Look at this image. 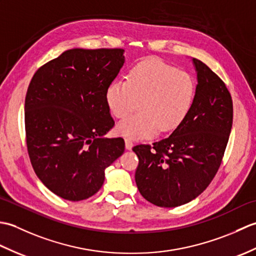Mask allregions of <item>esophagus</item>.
<instances>
[{"mask_svg": "<svg viewBox=\"0 0 256 256\" xmlns=\"http://www.w3.org/2000/svg\"><path fill=\"white\" fill-rule=\"evenodd\" d=\"M125 148H126V150H132V148H133V142L131 140H128V138H125Z\"/></svg>", "mask_w": 256, "mask_h": 256, "instance_id": "34e87169", "label": "esophagus"}]
</instances>
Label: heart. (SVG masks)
Segmentation results:
<instances>
[{"label": "heart", "instance_id": "1", "mask_svg": "<svg viewBox=\"0 0 256 256\" xmlns=\"http://www.w3.org/2000/svg\"><path fill=\"white\" fill-rule=\"evenodd\" d=\"M197 84L192 74L158 59L150 58L130 70L126 80H114L108 86L106 101L118 118V132L132 140L152 138L160 131L177 128L192 110Z\"/></svg>", "mask_w": 256, "mask_h": 256}]
</instances>
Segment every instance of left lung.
I'll list each match as a JSON object with an SVG mask.
<instances>
[{
    "mask_svg": "<svg viewBox=\"0 0 256 256\" xmlns=\"http://www.w3.org/2000/svg\"><path fill=\"white\" fill-rule=\"evenodd\" d=\"M197 91L192 110L170 136L133 148L138 157L135 182L150 204L172 208L206 190L224 158L232 128L233 103L224 81L192 59Z\"/></svg>",
    "mask_w": 256,
    "mask_h": 256,
    "instance_id": "1",
    "label": "left lung"
}]
</instances>
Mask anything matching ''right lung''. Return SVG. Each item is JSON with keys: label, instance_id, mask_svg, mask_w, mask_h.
Segmentation results:
<instances>
[{"label": "right lung", "instance_id": "add662e5", "mask_svg": "<svg viewBox=\"0 0 256 256\" xmlns=\"http://www.w3.org/2000/svg\"><path fill=\"white\" fill-rule=\"evenodd\" d=\"M124 50L74 48L32 76L25 98L27 152L37 177L55 194L80 201L99 192L104 170L123 154L106 92L124 64Z\"/></svg>", "mask_w": 256, "mask_h": 256}]
</instances>
